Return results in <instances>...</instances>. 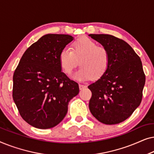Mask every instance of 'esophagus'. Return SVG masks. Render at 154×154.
<instances>
[{
	"instance_id": "1",
	"label": "esophagus",
	"mask_w": 154,
	"mask_h": 154,
	"mask_svg": "<svg viewBox=\"0 0 154 154\" xmlns=\"http://www.w3.org/2000/svg\"><path fill=\"white\" fill-rule=\"evenodd\" d=\"M85 88V85H82V84H79V89L80 90H83V88Z\"/></svg>"
}]
</instances>
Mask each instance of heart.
I'll use <instances>...</instances> for the list:
<instances>
[{"instance_id": "1", "label": "heart", "mask_w": 154, "mask_h": 154, "mask_svg": "<svg viewBox=\"0 0 154 154\" xmlns=\"http://www.w3.org/2000/svg\"><path fill=\"white\" fill-rule=\"evenodd\" d=\"M81 67L73 75L77 81H87L92 77L102 76L110 64V54L106 48L97 45L96 42L88 37L75 41L72 50L64 48L60 52L59 62L63 71L70 74L78 64Z\"/></svg>"}]
</instances>
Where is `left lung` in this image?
<instances>
[{
    "label": "left lung",
    "instance_id": "left-lung-1",
    "mask_svg": "<svg viewBox=\"0 0 154 154\" xmlns=\"http://www.w3.org/2000/svg\"><path fill=\"white\" fill-rule=\"evenodd\" d=\"M110 54L107 71L88 85L89 109L101 123L114 125L128 119L140 106L145 84L142 61L131 46L109 34H90Z\"/></svg>",
    "mask_w": 154,
    "mask_h": 154
}]
</instances>
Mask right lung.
I'll return each mask as SVG.
<instances>
[{"instance_id":"add662e5","label":"right lung","mask_w":154,"mask_h":154,"mask_svg":"<svg viewBox=\"0 0 154 154\" xmlns=\"http://www.w3.org/2000/svg\"><path fill=\"white\" fill-rule=\"evenodd\" d=\"M73 40L65 34H46L23 54L13 75L12 97L21 116L39 129L58 125L68 111L79 85L62 72L60 52Z\"/></svg>"}]
</instances>
